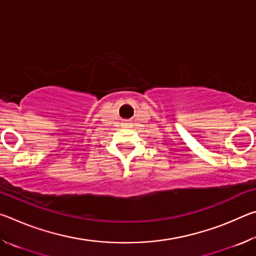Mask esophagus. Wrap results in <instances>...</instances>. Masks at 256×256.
Segmentation results:
<instances>
[{"label": "esophagus", "instance_id": "obj_1", "mask_svg": "<svg viewBox=\"0 0 256 256\" xmlns=\"http://www.w3.org/2000/svg\"><path fill=\"white\" fill-rule=\"evenodd\" d=\"M125 124H128V123H125Z\"/></svg>", "mask_w": 256, "mask_h": 256}]
</instances>
